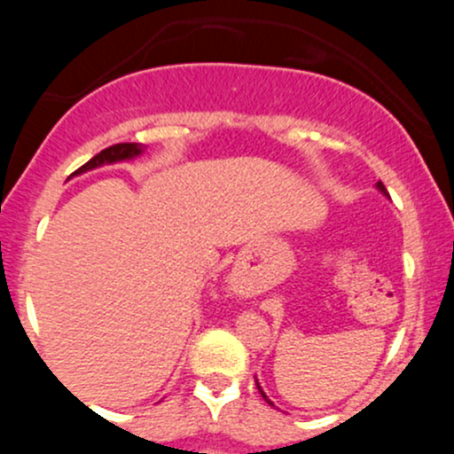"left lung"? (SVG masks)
<instances>
[{"mask_svg":"<svg viewBox=\"0 0 454 454\" xmlns=\"http://www.w3.org/2000/svg\"><path fill=\"white\" fill-rule=\"evenodd\" d=\"M376 187H378V190H380V192H382V194H384V196H388L387 187H384V184H382V181H378V184H376ZM256 387H258V390H260V395H262V397H264V401H269V405H273V403H270V399L267 397V395H264V390H262V388H260L258 380H256Z\"/></svg>","mask_w":454,"mask_h":454,"instance_id":"left-lung-1","label":"left lung"}]
</instances>
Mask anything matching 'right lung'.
Instances as JSON below:
<instances>
[{
    "instance_id": "1",
    "label": "right lung",
    "mask_w": 454,
    "mask_h": 454,
    "mask_svg": "<svg viewBox=\"0 0 454 454\" xmlns=\"http://www.w3.org/2000/svg\"><path fill=\"white\" fill-rule=\"evenodd\" d=\"M143 151H145V147H143V145H138V143H119V145H113V147L104 149L98 155H93V158L87 161V164H82L74 175L87 173V170H93V168H100V166H104V164H114V161L134 160V158H138V155L143 153Z\"/></svg>"
}]
</instances>
